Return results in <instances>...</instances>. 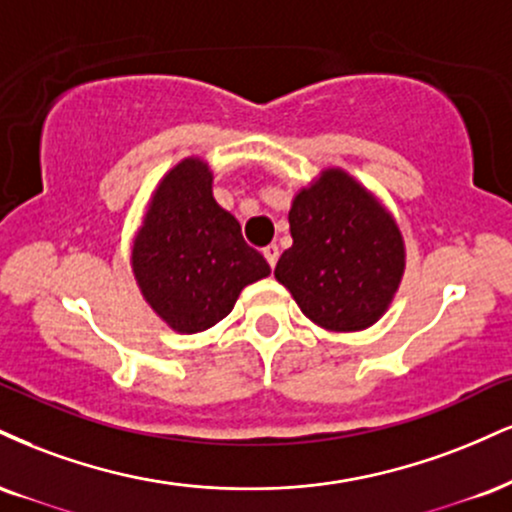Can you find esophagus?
<instances>
[{
	"mask_svg": "<svg viewBox=\"0 0 512 512\" xmlns=\"http://www.w3.org/2000/svg\"><path fill=\"white\" fill-rule=\"evenodd\" d=\"M262 255H264V260L269 262V267H276V262H279V245H267V248L262 250Z\"/></svg>",
	"mask_w": 512,
	"mask_h": 512,
	"instance_id": "obj_1",
	"label": "esophagus"
}]
</instances>
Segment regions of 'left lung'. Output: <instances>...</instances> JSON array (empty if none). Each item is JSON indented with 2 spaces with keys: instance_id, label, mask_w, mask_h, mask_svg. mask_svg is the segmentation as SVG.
I'll return each mask as SVG.
<instances>
[{
  "instance_id": "obj_1",
  "label": "left lung",
  "mask_w": 512,
  "mask_h": 512,
  "mask_svg": "<svg viewBox=\"0 0 512 512\" xmlns=\"http://www.w3.org/2000/svg\"><path fill=\"white\" fill-rule=\"evenodd\" d=\"M288 224L293 245L274 276L303 315L336 334L377 324L405 272L403 233L379 197L329 166L295 193Z\"/></svg>"
}]
</instances>
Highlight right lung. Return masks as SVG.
Returning a JSON list of instances; mask_svg holds the SVG:
<instances>
[{"label": "right lung", "mask_w": 512, "mask_h": 512, "mask_svg": "<svg viewBox=\"0 0 512 512\" xmlns=\"http://www.w3.org/2000/svg\"><path fill=\"white\" fill-rule=\"evenodd\" d=\"M212 166L186 157L152 190L133 236L131 269L152 312L178 334H200L221 322L240 291L272 274L214 200Z\"/></svg>", "instance_id": "right-lung-1"}]
</instances>
